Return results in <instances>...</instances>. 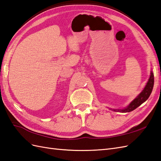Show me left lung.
<instances>
[{"label": "left lung", "instance_id": "left-lung-1", "mask_svg": "<svg viewBox=\"0 0 161 161\" xmlns=\"http://www.w3.org/2000/svg\"><path fill=\"white\" fill-rule=\"evenodd\" d=\"M154 73H153V71L151 70L150 78H149L148 81L147 82L146 86H145V87L142 90V92H141L126 107H125L124 108L122 109H116L111 108L110 109H111L113 111H118L121 113H128L135 110V108L139 107L141 104H143L144 102H146L148 99V97H150V94L152 92L153 87H154Z\"/></svg>", "mask_w": 161, "mask_h": 161}]
</instances>
